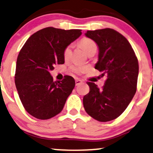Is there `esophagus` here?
<instances>
[{"label": "esophagus", "mask_w": 153, "mask_h": 153, "mask_svg": "<svg viewBox=\"0 0 153 153\" xmlns=\"http://www.w3.org/2000/svg\"><path fill=\"white\" fill-rule=\"evenodd\" d=\"M82 82H83V81H81V79H76V80H75V83H76V85H79Z\"/></svg>", "instance_id": "obj_1"}]
</instances>
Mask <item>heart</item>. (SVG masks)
I'll use <instances>...</instances> for the list:
<instances>
[{"mask_svg": "<svg viewBox=\"0 0 153 153\" xmlns=\"http://www.w3.org/2000/svg\"><path fill=\"white\" fill-rule=\"evenodd\" d=\"M79 44L88 55L93 53H95L97 50V45L95 42L92 39L88 38V37H83L79 41ZM72 45H69L65 48L63 51V57L65 60H68L70 58L71 56H72ZM70 69L72 72L76 73V74H81V73L85 72L88 70V68L86 66L80 65L79 64H73L70 67Z\"/></svg>", "mask_w": 153, "mask_h": 153, "instance_id": "heart-1", "label": "heart"}]
</instances>
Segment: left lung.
<instances>
[{
    "label": "left lung",
    "instance_id": "1",
    "mask_svg": "<svg viewBox=\"0 0 153 153\" xmlns=\"http://www.w3.org/2000/svg\"><path fill=\"white\" fill-rule=\"evenodd\" d=\"M85 36L99 47L95 68L107 75L102 89L87 82L90 92L83 104L89 116L100 122H107L120 116L130 103L137 86L139 62L128 40L111 28L88 30Z\"/></svg>",
    "mask_w": 153,
    "mask_h": 153
}]
</instances>
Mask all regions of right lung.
Listing matches in <instances>:
<instances>
[{"label": "right lung", "mask_w": 153, "mask_h": 153, "mask_svg": "<svg viewBox=\"0 0 153 153\" xmlns=\"http://www.w3.org/2000/svg\"><path fill=\"white\" fill-rule=\"evenodd\" d=\"M81 35V30L48 27L35 33L21 49L16 60L14 81L21 102L35 118L47 120L62 110L75 86L67 76L53 81L50 74L56 64H63V51Z\"/></svg>", "instance_id": "1"}]
</instances>
